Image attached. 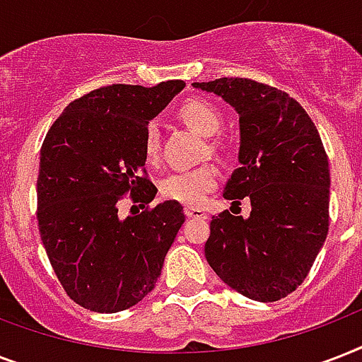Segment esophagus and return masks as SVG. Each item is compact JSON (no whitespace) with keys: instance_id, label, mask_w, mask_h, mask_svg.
Returning a JSON list of instances; mask_svg holds the SVG:
<instances>
[{"instance_id":"obj_1","label":"esophagus","mask_w":362,"mask_h":362,"mask_svg":"<svg viewBox=\"0 0 362 362\" xmlns=\"http://www.w3.org/2000/svg\"><path fill=\"white\" fill-rule=\"evenodd\" d=\"M187 218H206V212L203 209H197V206H186L184 209Z\"/></svg>"}]
</instances>
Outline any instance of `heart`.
<instances>
[{"mask_svg":"<svg viewBox=\"0 0 362 362\" xmlns=\"http://www.w3.org/2000/svg\"><path fill=\"white\" fill-rule=\"evenodd\" d=\"M178 116L195 133L203 136H214L221 129V115L212 105L192 99L178 109ZM159 150V127L150 122L144 129V152L148 159H153ZM218 186V173L214 167L203 165L192 170H178L165 176L161 182V193L170 201L182 204H201L204 197Z\"/></svg>","mask_w":362,"mask_h":362,"instance_id":"heart-1","label":"heart"}]
</instances>
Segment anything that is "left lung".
Segmentation results:
<instances>
[{
  "label": "left lung",
  "mask_w": 362,
  "mask_h": 362,
  "mask_svg": "<svg viewBox=\"0 0 362 362\" xmlns=\"http://www.w3.org/2000/svg\"><path fill=\"white\" fill-rule=\"evenodd\" d=\"M238 115V163L223 197L250 199L247 218L229 210L210 221L204 255L244 297L274 303L308 276L329 231V159L306 110L286 92L250 78L193 82Z\"/></svg>",
  "instance_id": "left-lung-1"
}]
</instances>
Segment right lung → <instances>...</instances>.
Masks as SVG:
<instances>
[{
	"label": "right lung",
	"instance_id": "obj_1",
	"mask_svg": "<svg viewBox=\"0 0 362 362\" xmlns=\"http://www.w3.org/2000/svg\"><path fill=\"white\" fill-rule=\"evenodd\" d=\"M186 86L112 84L65 107L48 129L37 178L42 246L62 286L82 308L115 314L156 287L165 255L184 223V210L165 201L120 218L131 192L152 203L158 187L141 173L144 129Z\"/></svg>",
	"mask_w": 362,
	"mask_h": 362
}]
</instances>
